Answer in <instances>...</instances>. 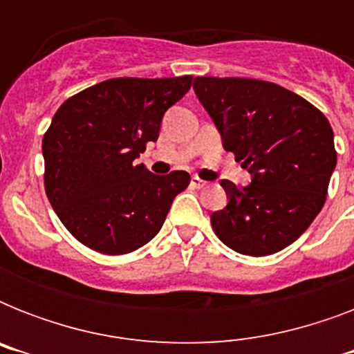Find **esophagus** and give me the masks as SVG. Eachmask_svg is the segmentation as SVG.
Returning a JSON list of instances; mask_svg holds the SVG:
<instances>
[{
  "mask_svg": "<svg viewBox=\"0 0 354 354\" xmlns=\"http://www.w3.org/2000/svg\"><path fill=\"white\" fill-rule=\"evenodd\" d=\"M191 185H193L194 189H202V187H205V185H207V182L200 180L198 176H193V178H191Z\"/></svg>",
  "mask_w": 354,
  "mask_h": 354,
  "instance_id": "obj_1",
  "label": "esophagus"
}]
</instances>
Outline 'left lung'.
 <instances>
[{
    "mask_svg": "<svg viewBox=\"0 0 354 354\" xmlns=\"http://www.w3.org/2000/svg\"><path fill=\"white\" fill-rule=\"evenodd\" d=\"M193 90L224 150L252 174L246 187L221 182L230 202L211 215L216 236L242 255L281 252L325 204L336 167L329 121L303 97L266 80L196 77Z\"/></svg>",
    "mask_w": 354,
    "mask_h": 354,
    "instance_id": "left-lung-1",
    "label": "left lung"
}]
</instances>
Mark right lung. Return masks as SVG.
Returning <instances> with one entry per match:
<instances>
[{"mask_svg":"<svg viewBox=\"0 0 354 354\" xmlns=\"http://www.w3.org/2000/svg\"><path fill=\"white\" fill-rule=\"evenodd\" d=\"M193 84L174 79H110L69 97L44 136L47 198L84 246L122 255L152 241L189 172L158 176L136 163L160 136L161 119Z\"/></svg>","mask_w":354,"mask_h":354,"instance_id":"add662e5","label":"right lung"}]
</instances>
